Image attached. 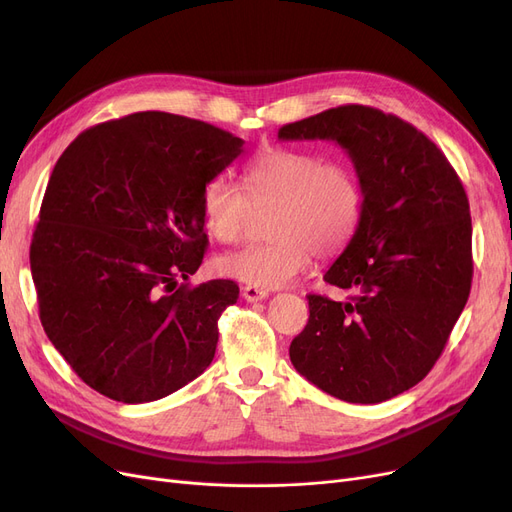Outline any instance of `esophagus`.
Instances as JSON below:
<instances>
[{
    "label": "esophagus",
    "mask_w": 512,
    "mask_h": 512,
    "mask_svg": "<svg viewBox=\"0 0 512 512\" xmlns=\"http://www.w3.org/2000/svg\"><path fill=\"white\" fill-rule=\"evenodd\" d=\"M267 297H269V290H265V288H258V286H252V284L243 286V299L245 301L254 303V301H262V299H267Z\"/></svg>",
    "instance_id": "obj_1"
}]
</instances>
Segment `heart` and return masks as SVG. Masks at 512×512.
Segmentation results:
<instances>
[{
	"label": "heart",
	"mask_w": 512,
	"mask_h": 512,
	"mask_svg": "<svg viewBox=\"0 0 512 512\" xmlns=\"http://www.w3.org/2000/svg\"><path fill=\"white\" fill-rule=\"evenodd\" d=\"M241 190L224 177L211 179L200 209L211 235L222 243L245 237L256 211L273 209L267 226L271 241L247 245L218 260V271L232 280L277 288L307 271L312 254L333 258L361 226L365 192L356 170L320 153L273 149L247 164Z\"/></svg>",
	"instance_id": "1"
}]
</instances>
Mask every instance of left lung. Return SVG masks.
I'll use <instances>...</instances> for the list:
<instances>
[{
  "instance_id": "1",
  "label": "left lung",
  "mask_w": 512,
  "mask_h": 512,
  "mask_svg": "<svg viewBox=\"0 0 512 512\" xmlns=\"http://www.w3.org/2000/svg\"><path fill=\"white\" fill-rule=\"evenodd\" d=\"M282 141L342 145L365 192L363 218L324 282L348 301L307 294L294 369L350 404H380L436 365L472 286L468 194L451 162L412 123L363 104L286 123Z\"/></svg>"
}]
</instances>
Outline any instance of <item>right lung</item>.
<instances>
[{"mask_svg":"<svg viewBox=\"0 0 512 512\" xmlns=\"http://www.w3.org/2000/svg\"><path fill=\"white\" fill-rule=\"evenodd\" d=\"M243 151L211 123L160 111L81 132L46 185L29 262L44 333L91 389L156 401L211 365L232 280H188L207 252L200 196Z\"/></svg>","mask_w":512,"mask_h":512,"instance_id":"right-lung-1","label":"right lung"}]
</instances>
